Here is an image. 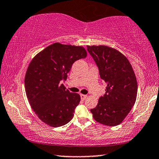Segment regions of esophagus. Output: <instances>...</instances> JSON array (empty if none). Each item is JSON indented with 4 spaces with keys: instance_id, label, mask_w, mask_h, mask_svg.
<instances>
[{
    "instance_id": "34e87169",
    "label": "esophagus",
    "mask_w": 159,
    "mask_h": 159,
    "mask_svg": "<svg viewBox=\"0 0 159 159\" xmlns=\"http://www.w3.org/2000/svg\"><path fill=\"white\" fill-rule=\"evenodd\" d=\"M87 98L86 95H84V94H80V98H81L82 101H84L85 99Z\"/></svg>"
}]
</instances>
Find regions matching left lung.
<instances>
[{
	"instance_id": "1",
	"label": "left lung",
	"mask_w": 159,
	"mask_h": 159,
	"mask_svg": "<svg viewBox=\"0 0 159 159\" xmlns=\"http://www.w3.org/2000/svg\"><path fill=\"white\" fill-rule=\"evenodd\" d=\"M98 68L101 79L107 84L106 93L91 112L97 122L115 126L127 116L136 102L138 85L127 58L117 50L106 46H87Z\"/></svg>"
}]
</instances>
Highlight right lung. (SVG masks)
<instances>
[{
	"label": "right lung",
	"instance_id": "obj_1",
	"mask_svg": "<svg viewBox=\"0 0 159 159\" xmlns=\"http://www.w3.org/2000/svg\"><path fill=\"white\" fill-rule=\"evenodd\" d=\"M86 56L81 46L56 43L33 58L25 73V93L32 109L43 122L59 127L72 120L80 95L70 93L61 84L67 79L73 63Z\"/></svg>",
	"mask_w": 159,
	"mask_h": 159
}]
</instances>
